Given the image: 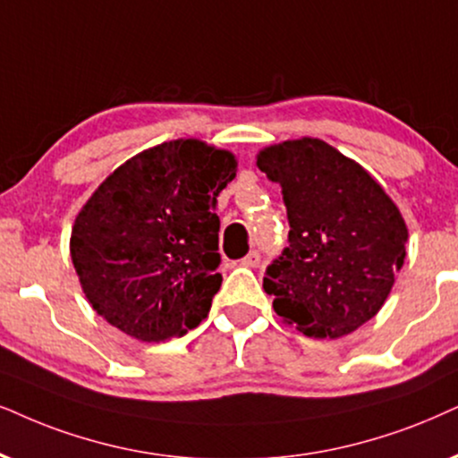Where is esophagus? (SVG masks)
I'll return each instance as SVG.
<instances>
[{
	"instance_id": "esophagus-1",
	"label": "esophagus",
	"mask_w": 458,
	"mask_h": 458,
	"mask_svg": "<svg viewBox=\"0 0 458 458\" xmlns=\"http://www.w3.org/2000/svg\"><path fill=\"white\" fill-rule=\"evenodd\" d=\"M259 262H262V253H259L258 249H253V251H249L247 256L241 259V264L247 266V268H256V266H259Z\"/></svg>"
}]
</instances>
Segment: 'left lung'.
<instances>
[{
  "label": "left lung",
  "mask_w": 458,
  "mask_h": 458,
  "mask_svg": "<svg viewBox=\"0 0 458 458\" xmlns=\"http://www.w3.org/2000/svg\"><path fill=\"white\" fill-rule=\"evenodd\" d=\"M259 171L279 183L289 245L266 268L272 309L315 338L372 319L406 259L408 228L385 190L319 139L266 148Z\"/></svg>",
  "instance_id": "left-lung-1"
}]
</instances>
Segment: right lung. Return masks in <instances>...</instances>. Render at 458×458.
Returning <instances> with one entry per match:
<instances>
[{
    "instance_id": "right-lung-1",
    "label": "right lung",
    "mask_w": 458,
    "mask_h": 458,
    "mask_svg": "<svg viewBox=\"0 0 458 458\" xmlns=\"http://www.w3.org/2000/svg\"><path fill=\"white\" fill-rule=\"evenodd\" d=\"M234 156L196 139L137 154L75 217L72 259L99 315L120 332L162 343L205 319L222 285L217 196Z\"/></svg>"
}]
</instances>
